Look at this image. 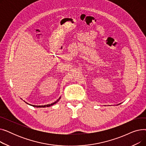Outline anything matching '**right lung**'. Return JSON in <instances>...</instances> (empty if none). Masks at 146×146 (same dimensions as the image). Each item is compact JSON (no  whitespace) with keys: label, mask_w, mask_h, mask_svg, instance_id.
I'll return each instance as SVG.
<instances>
[{"label":"right lung","mask_w":146,"mask_h":146,"mask_svg":"<svg viewBox=\"0 0 146 146\" xmlns=\"http://www.w3.org/2000/svg\"><path fill=\"white\" fill-rule=\"evenodd\" d=\"M60 99V98H59V99H58V100H57V101H56V102H53L52 104H48V105H39V106H36V105H33V106H34V107H37V108H41V107H43V108H44V107H48V106H52V105H53L54 104H56L58 101H59V99ZM27 103V102H26Z\"/></svg>","instance_id":"1"}]
</instances>
